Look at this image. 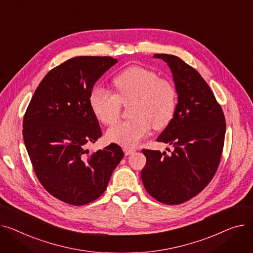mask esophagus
I'll return each instance as SVG.
<instances>
[{
  "mask_svg": "<svg viewBox=\"0 0 253 253\" xmlns=\"http://www.w3.org/2000/svg\"><path fill=\"white\" fill-rule=\"evenodd\" d=\"M136 150L133 149V148H127V147H125L124 148V152H125V154H126V156H127V155H130V154H132L133 152H135Z\"/></svg>",
  "mask_w": 253,
  "mask_h": 253,
  "instance_id": "obj_1",
  "label": "esophagus"
}]
</instances>
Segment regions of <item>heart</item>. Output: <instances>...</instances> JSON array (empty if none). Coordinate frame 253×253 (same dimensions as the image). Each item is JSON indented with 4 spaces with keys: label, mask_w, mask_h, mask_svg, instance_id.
I'll list each match as a JSON object with an SVG mask.
<instances>
[{
    "label": "heart",
    "mask_w": 253,
    "mask_h": 253,
    "mask_svg": "<svg viewBox=\"0 0 253 253\" xmlns=\"http://www.w3.org/2000/svg\"><path fill=\"white\" fill-rule=\"evenodd\" d=\"M116 93L95 86L90 94V106L102 124L118 122L123 105L130 106L131 120L115 125L106 132L112 143L126 147L139 144L152 127L161 129L170 124L177 105L174 84L168 79L142 66H130L113 80Z\"/></svg>",
    "instance_id": "b5f03b06"
}]
</instances>
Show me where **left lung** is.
I'll return each mask as SVG.
<instances>
[{"label":"left lung","instance_id":"left-lung-1","mask_svg":"<svg viewBox=\"0 0 253 253\" xmlns=\"http://www.w3.org/2000/svg\"><path fill=\"white\" fill-rule=\"evenodd\" d=\"M171 69L177 105L170 124L157 142L173 145L167 152L143 149L141 177L146 191L168 205L184 203L210 184L224 149L225 115L199 72L174 55L154 54Z\"/></svg>","mask_w":253,"mask_h":253}]
</instances>
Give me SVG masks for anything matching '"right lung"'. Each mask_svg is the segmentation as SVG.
<instances>
[{
    "mask_svg": "<svg viewBox=\"0 0 253 253\" xmlns=\"http://www.w3.org/2000/svg\"><path fill=\"white\" fill-rule=\"evenodd\" d=\"M116 62L107 56L69 59L42 79L25 111L22 133L35 173L47 192L67 204L99 198L124 157L114 143L92 153L85 149L102 136L91 91Z\"/></svg>",
    "mask_w": 253,
    "mask_h": 253,
    "instance_id": "right-lung-1",
    "label": "right lung"
}]
</instances>
